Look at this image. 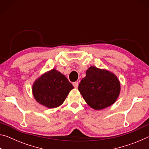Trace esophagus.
Wrapping results in <instances>:
<instances>
[{"label": "esophagus", "mask_w": 149, "mask_h": 149, "mask_svg": "<svg viewBox=\"0 0 149 149\" xmlns=\"http://www.w3.org/2000/svg\"><path fill=\"white\" fill-rule=\"evenodd\" d=\"M73 85H74V87L75 88H77L78 87V85H79V84H78V82H74L73 83Z\"/></svg>", "instance_id": "34e87169"}]
</instances>
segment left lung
I'll list each match as a JSON object with an SVG mask.
<instances>
[{"label":"left lung","instance_id":"obj_1","mask_svg":"<svg viewBox=\"0 0 149 149\" xmlns=\"http://www.w3.org/2000/svg\"><path fill=\"white\" fill-rule=\"evenodd\" d=\"M78 90L85 102L95 110H102L114 104L120 92V84L116 75L106 70L91 66L86 71Z\"/></svg>","mask_w":149,"mask_h":149}]
</instances>
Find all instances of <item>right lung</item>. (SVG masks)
<instances>
[{
    "label": "right lung",
    "mask_w": 149,
    "mask_h": 149,
    "mask_svg": "<svg viewBox=\"0 0 149 149\" xmlns=\"http://www.w3.org/2000/svg\"><path fill=\"white\" fill-rule=\"evenodd\" d=\"M74 86L65 75L52 69L42 75L33 85L32 91L35 100L47 108L61 105Z\"/></svg>",
    "instance_id": "add662e5"
}]
</instances>
